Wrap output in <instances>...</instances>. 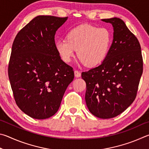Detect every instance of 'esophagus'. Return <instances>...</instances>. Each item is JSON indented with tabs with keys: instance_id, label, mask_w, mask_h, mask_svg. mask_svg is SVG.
Returning <instances> with one entry per match:
<instances>
[{
	"instance_id": "34e87169",
	"label": "esophagus",
	"mask_w": 149,
	"mask_h": 149,
	"mask_svg": "<svg viewBox=\"0 0 149 149\" xmlns=\"http://www.w3.org/2000/svg\"><path fill=\"white\" fill-rule=\"evenodd\" d=\"M74 76H75V77H77V78L80 77V76H81V73H80V72L79 71V70H74Z\"/></svg>"
}]
</instances>
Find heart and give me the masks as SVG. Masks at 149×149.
Here are the masks:
<instances>
[{
	"label": "heart",
	"instance_id": "heart-1",
	"mask_svg": "<svg viewBox=\"0 0 149 149\" xmlns=\"http://www.w3.org/2000/svg\"><path fill=\"white\" fill-rule=\"evenodd\" d=\"M112 42V35L105 27L84 24L73 28L66 39L56 42V48L63 61L69 62L75 50L80 61L87 67H95L107 56Z\"/></svg>",
	"mask_w": 149,
	"mask_h": 149
}]
</instances>
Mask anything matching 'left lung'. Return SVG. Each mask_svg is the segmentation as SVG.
Masks as SVG:
<instances>
[{
    "mask_svg": "<svg viewBox=\"0 0 149 149\" xmlns=\"http://www.w3.org/2000/svg\"><path fill=\"white\" fill-rule=\"evenodd\" d=\"M113 27L107 56L98 67L82 72L86 83L85 100L93 115L114 118L131 105L143 73V57L136 36L120 18L101 19Z\"/></svg>",
    "mask_w": 149,
    "mask_h": 149,
    "instance_id": "left-lung-1",
    "label": "left lung"
}]
</instances>
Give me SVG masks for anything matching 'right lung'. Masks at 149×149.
<instances>
[{"mask_svg": "<svg viewBox=\"0 0 149 149\" xmlns=\"http://www.w3.org/2000/svg\"><path fill=\"white\" fill-rule=\"evenodd\" d=\"M67 19L38 15L19 31L13 42L9 80L18 107L31 118L54 115L74 79L72 67L61 60L54 39Z\"/></svg>", "mask_w": 149, "mask_h": 149, "instance_id": "obj_1", "label": "right lung"}]
</instances>
